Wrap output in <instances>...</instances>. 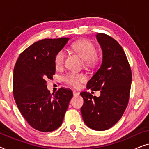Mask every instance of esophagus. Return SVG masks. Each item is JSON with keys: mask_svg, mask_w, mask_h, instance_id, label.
<instances>
[{"mask_svg": "<svg viewBox=\"0 0 149 149\" xmlns=\"http://www.w3.org/2000/svg\"><path fill=\"white\" fill-rule=\"evenodd\" d=\"M79 95V93L78 92H76V91H73V95H74V96H78Z\"/></svg>", "mask_w": 149, "mask_h": 149, "instance_id": "obj_1", "label": "esophagus"}]
</instances>
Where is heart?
<instances>
[{"label": "heart", "mask_w": 149, "mask_h": 149, "mask_svg": "<svg viewBox=\"0 0 149 149\" xmlns=\"http://www.w3.org/2000/svg\"><path fill=\"white\" fill-rule=\"evenodd\" d=\"M72 49L83 60V66L87 68H93L99 61L96 54V49L92 42L86 39L79 40L72 45ZM65 52L63 49L57 52L54 58V64L56 68H62L64 64ZM64 82L70 86L78 88L81 83L86 80V77L83 73L71 72L63 77Z\"/></svg>", "instance_id": "heart-1"}]
</instances>
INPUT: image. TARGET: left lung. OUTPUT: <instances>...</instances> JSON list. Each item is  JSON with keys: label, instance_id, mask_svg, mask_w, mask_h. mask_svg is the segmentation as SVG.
I'll list each match as a JSON object with an SVG mask.
<instances>
[{"label": "left lung", "instance_id": "obj_1", "mask_svg": "<svg viewBox=\"0 0 149 149\" xmlns=\"http://www.w3.org/2000/svg\"><path fill=\"white\" fill-rule=\"evenodd\" d=\"M102 49L100 67L87 84V89L100 90L93 96L82 91L84 104L81 111L87 126L96 131L107 130L123 116L130 100L132 70L123 48L115 39L104 33L96 34Z\"/></svg>", "mask_w": 149, "mask_h": 149}]
</instances>
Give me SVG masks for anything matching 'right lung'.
Returning a JSON list of instances; mask_svg holds the SVG:
<instances>
[{"label": "right lung", "mask_w": 149, "mask_h": 149, "mask_svg": "<svg viewBox=\"0 0 149 149\" xmlns=\"http://www.w3.org/2000/svg\"><path fill=\"white\" fill-rule=\"evenodd\" d=\"M69 38H45L20 54L13 70V93L18 109L28 124L42 132L54 131L62 125L73 96L68 88L51 94L47 79L56 73L54 58Z\"/></svg>", "instance_id": "add662e5"}]
</instances>
